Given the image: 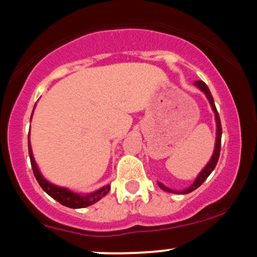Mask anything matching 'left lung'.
Masks as SVG:
<instances>
[{"mask_svg": "<svg viewBox=\"0 0 257 257\" xmlns=\"http://www.w3.org/2000/svg\"><path fill=\"white\" fill-rule=\"evenodd\" d=\"M195 85H197L198 88H200L201 90H202L203 93H205L207 99L209 100V103H211V106L212 109H213L214 114H216V122H217V139H216V147H214V153L213 156H212L211 161L208 162V164L206 165L205 169L202 170V172L200 173V175L197 176V179L195 180V183L191 185V186L189 187V189L184 190V191H174L172 189H168V187H165L164 185L158 183L159 187H161L162 190H164V191L167 192H173V194H189V192H192L194 190L197 189L198 186H201V185L203 184V181L206 180L207 178L209 176V174L213 172V169L216 168L217 163H218V159H219V153H220V141H222V123H220V118H219V115H218V111H217V107L214 105V100H213V96H212L211 92H209L208 87H207V84L205 83L203 81H196L195 82Z\"/></svg>", "mask_w": 257, "mask_h": 257, "instance_id": "obj_1", "label": "left lung"}]
</instances>
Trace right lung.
I'll list each match as a JSON object with an SVG mask.
<instances>
[{"label":"right lung","instance_id":"add662e5","mask_svg":"<svg viewBox=\"0 0 257 257\" xmlns=\"http://www.w3.org/2000/svg\"><path fill=\"white\" fill-rule=\"evenodd\" d=\"M28 150H29V158H30V164H32V169L33 173H34L35 179L39 183L41 186V189L46 192L48 195H50L54 200H56L57 202H60L61 205L70 207V208H83V207L90 206L93 203L98 202L101 197H104L107 192H109L110 186H104L103 189L98 190V191L93 192V194L87 195V196H79L74 192L70 191L67 189H62V187H57L55 185H52L50 183L45 180V179L41 176V174L39 173V169H38L37 164H35L34 157H33L32 153V147H30V142H29V136H28Z\"/></svg>","mask_w":257,"mask_h":257}]
</instances>
